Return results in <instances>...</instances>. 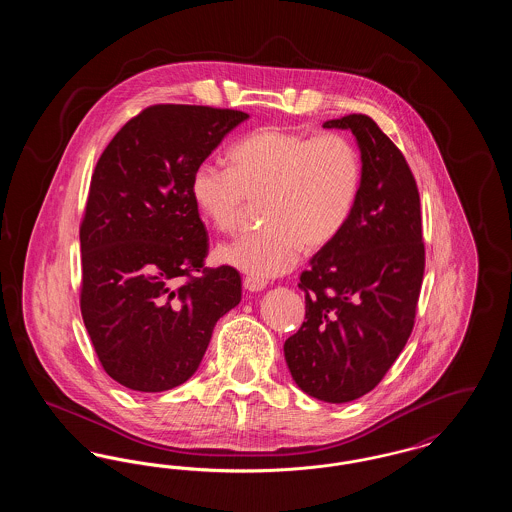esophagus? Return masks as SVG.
Instances as JSON below:
<instances>
[{
    "mask_svg": "<svg viewBox=\"0 0 512 512\" xmlns=\"http://www.w3.org/2000/svg\"><path fill=\"white\" fill-rule=\"evenodd\" d=\"M265 286H267V280L263 278H257L251 274H247L244 278V288L247 292H261Z\"/></svg>",
    "mask_w": 512,
    "mask_h": 512,
    "instance_id": "obj_1",
    "label": "esophagus"
}]
</instances>
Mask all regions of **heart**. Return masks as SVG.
<instances>
[{
  "label": "heart",
  "mask_w": 512,
  "mask_h": 512,
  "mask_svg": "<svg viewBox=\"0 0 512 512\" xmlns=\"http://www.w3.org/2000/svg\"><path fill=\"white\" fill-rule=\"evenodd\" d=\"M230 169L195 167L190 195L201 219L230 234L247 203L259 205L261 230L220 245V263L257 278L288 272L303 247L332 244L351 219L363 167L355 146L341 134L307 136L288 126H263L228 151Z\"/></svg>",
  "instance_id": "1"
}]
</instances>
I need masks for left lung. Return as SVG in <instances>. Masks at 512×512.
Wrapping results in <instances>:
<instances>
[{
  "label": "left lung",
  "instance_id": "obj_1",
  "mask_svg": "<svg viewBox=\"0 0 512 512\" xmlns=\"http://www.w3.org/2000/svg\"><path fill=\"white\" fill-rule=\"evenodd\" d=\"M351 130L361 190L340 236L301 272L305 322L284 343L295 384L326 403L374 390L413 332L424 276L420 195L403 153L366 115L326 121Z\"/></svg>",
  "mask_w": 512,
  "mask_h": 512
}]
</instances>
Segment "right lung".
I'll use <instances>...</instances> for the list:
<instances>
[{
    "mask_svg": "<svg viewBox=\"0 0 512 512\" xmlns=\"http://www.w3.org/2000/svg\"><path fill=\"white\" fill-rule=\"evenodd\" d=\"M245 119L234 109L151 105L99 157L80 224V311L103 370L128 390L184 384L217 320L242 299L236 268L205 267L209 236L190 182Z\"/></svg>",
    "mask_w": 512,
    "mask_h": 512,
    "instance_id": "obj_1",
    "label": "right lung"
}]
</instances>
